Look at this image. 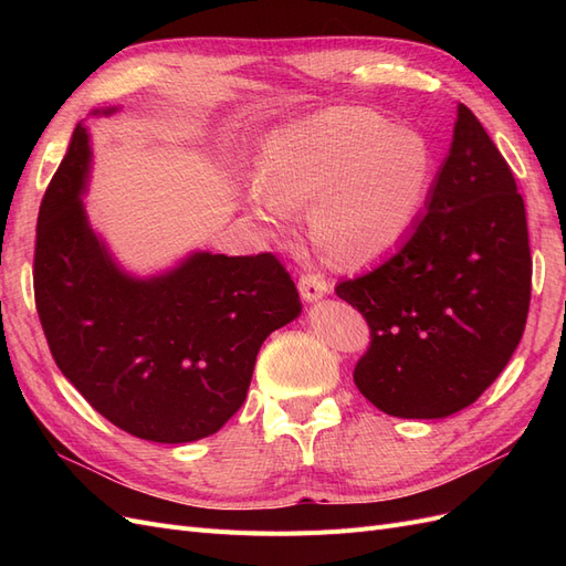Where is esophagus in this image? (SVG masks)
<instances>
[{"label":"esophagus","instance_id":"1","mask_svg":"<svg viewBox=\"0 0 566 566\" xmlns=\"http://www.w3.org/2000/svg\"><path fill=\"white\" fill-rule=\"evenodd\" d=\"M328 283H325L323 276H318V273H304V276L300 279V295L302 300L306 302H316L321 297L328 295Z\"/></svg>","mask_w":566,"mask_h":566}]
</instances>
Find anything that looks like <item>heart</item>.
<instances>
[{"label": "heart", "instance_id": "b5f03b06", "mask_svg": "<svg viewBox=\"0 0 566 566\" xmlns=\"http://www.w3.org/2000/svg\"><path fill=\"white\" fill-rule=\"evenodd\" d=\"M256 191L245 205L266 233L285 235L310 208L318 250L339 266H364L416 227L432 181L418 134L361 108H337L266 136Z\"/></svg>", "mask_w": 566, "mask_h": 566}]
</instances>
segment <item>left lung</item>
Returning a JSON list of instances; mask_svg holds the SVG:
<instances>
[{"instance_id": "1", "label": "left lung", "mask_w": 566, "mask_h": 566, "mask_svg": "<svg viewBox=\"0 0 566 566\" xmlns=\"http://www.w3.org/2000/svg\"><path fill=\"white\" fill-rule=\"evenodd\" d=\"M403 245L335 293L370 325L354 382L382 413L447 418L515 354L531 300L524 200L501 150L458 106L449 156Z\"/></svg>"}]
</instances>
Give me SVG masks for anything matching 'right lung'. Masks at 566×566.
<instances>
[{"mask_svg":"<svg viewBox=\"0 0 566 566\" xmlns=\"http://www.w3.org/2000/svg\"><path fill=\"white\" fill-rule=\"evenodd\" d=\"M90 175L80 123L38 217L35 302L51 356L119 430L158 443L210 437L243 406L264 339L302 314L297 287L269 252L198 250L134 276L90 224Z\"/></svg>","mask_w":566,"mask_h":566,"instance_id":"obj_1","label":"right lung"}]
</instances>
